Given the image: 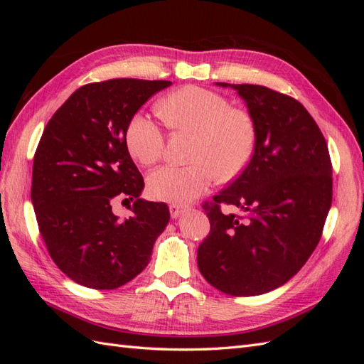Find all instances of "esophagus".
Listing matches in <instances>:
<instances>
[{"label":"esophagus","mask_w":364,"mask_h":364,"mask_svg":"<svg viewBox=\"0 0 364 364\" xmlns=\"http://www.w3.org/2000/svg\"><path fill=\"white\" fill-rule=\"evenodd\" d=\"M183 211H185V209L179 205H170V214H171L173 218H178Z\"/></svg>","instance_id":"esophagus-1"}]
</instances>
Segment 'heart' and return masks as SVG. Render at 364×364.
I'll return each mask as SVG.
<instances>
[{
    "mask_svg": "<svg viewBox=\"0 0 364 364\" xmlns=\"http://www.w3.org/2000/svg\"><path fill=\"white\" fill-rule=\"evenodd\" d=\"M165 124L196 135L194 164L164 165L149 176L153 199L183 205L211 188L215 179H235L253 155L257 124L243 107L230 106L222 94L199 86H183L158 105ZM129 153L141 165L155 164L164 153L165 138L155 121L144 115L132 118L126 132Z\"/></svg>",
    "mask_w": 364,
    "mask_h": 364,
    "instance_id": "heart-1",
    "label": "heart"
}]
</instances>
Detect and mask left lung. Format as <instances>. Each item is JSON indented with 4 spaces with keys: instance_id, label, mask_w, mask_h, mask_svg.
Here are the masks:
<instances>
[{
    "instance_id": "1",
    "label": "left lung",
    "mask_w": 364,
    "mask_h": 364,
    "mask_svg": "<svg viewBox=\"0 0 364 364\" xmlns=\"http://www.w3.org/2000/svg\"><path fill=\"white\" fill-rule=\"evenodd\" d=\"M257 124L247 167L203 209L211 223L197 249L203 278L230 296L281 287L316 249L333 202V165L326 141L293 97L259 85H229ZM232 204L243 216L221 213Z\"/></svg>"
}]
</instances>
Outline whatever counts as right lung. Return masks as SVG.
Returning <instances> with one entry per match:
<instances>
[{
	"label": "right lung",
	"mask_w": 364,
	"mask_h": 364,
	"mask_svg": "<svg viewBox=\"0 0 364 364\" xmlns=\"http://www.w3.org/2000/svg\"><path fill=\"white\" fill-rule=\"evenodd\" d=\"M167 80L112 79L79 87L51 117L33 159L31 203L51 259L74 282L114 290L147 267L170 220L164 202L139 199L127 126ZM134 200L123 223L114 200Z\"/></svg>",
	"instance_id": "add662e5"
}]
</instances>
